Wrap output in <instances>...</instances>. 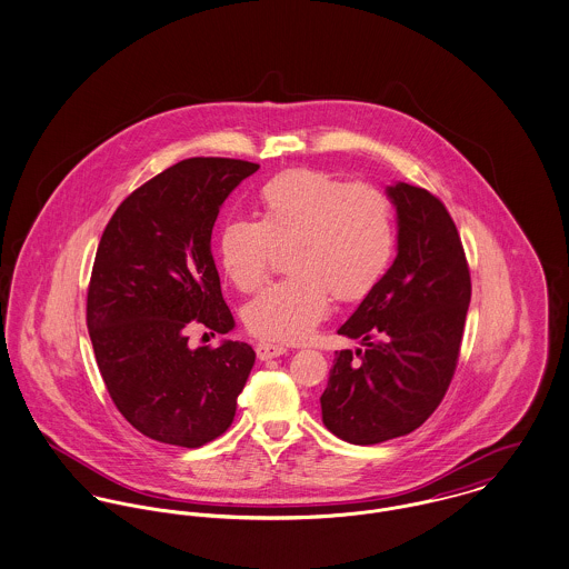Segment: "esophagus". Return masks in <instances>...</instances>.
<instances>
[{"instance_id": "obj_1", "label": "esophagus", "mask_w": 569, "mask_h": 569, "mask_svg": "<svg viewBox=\"0 0 569 569\" xmlns=\"http://www.w3.org/2000/svg\"><path fill=\"white\" fill-rule=\"evenodd\" d=\"M282 353H287V347H284V345L261 342V345L257 347V356H259V360H271V358H278V356H282Z\"/></svg>"}]
</instances>
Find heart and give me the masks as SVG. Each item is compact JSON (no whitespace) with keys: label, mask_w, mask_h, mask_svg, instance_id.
Wrapping results in <instances>:
<instances>
[{"label":"heart","mask_w":569,"mask_h":569,"mask_svg":"<svg viewBox=\"0 0 569 569\" xmlns=\"http://www.w3.org/2000/svg\"><path fill=\"white\" fill-rule=\"evenodd\" d=\"M259 220L220 230L218 257L228 280L254 291L273 248L289 246L293 276L269 284L246 306L248 328L269 341L300 342L328 315L332 293L362 300L381 280L395 250L390 202L381 191L321 170H287L259 191Z\"/></svg>","instance_id":"heart-1"}]
</instances>
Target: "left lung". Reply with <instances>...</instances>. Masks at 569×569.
<instances>
[{"mask_svg":"<svg viewBox=\"0 0 569 569\" xmlns=\"http://www.w3.org/2000/svg\"><path fill=\"white\" fill-rule=\"evenodd\" d=\"M397 213V257L339 328L365 349L337 351L321 395L323 425L351 445L420 427L453 378L470 303V273L453 220L422 188L386 186Z\"/></svg>","mask_w":569,"mask_h":569,"instance_id":"obj_1","label":"left lung"}]
</instances>
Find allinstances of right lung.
<instances>
[{"label":"right lung","mask_w":569,"mask_h":569,"mask_svg":"<svg viewBox=\"0 0 569 569\" xmlns=\"http://www.w3.org/2000/svg\"><path fill=\"white\" fill-rule=\"evenodd\" d=\"M257 163L183 159L133 191L103 230L88 330L108 392L138 431L196 449L230 427L254 367L248 342L190 347L191 321L228 335L234 319L211 254L218 213Z\"/></svg>","instance_id":"obj_1"}]
</instances>
